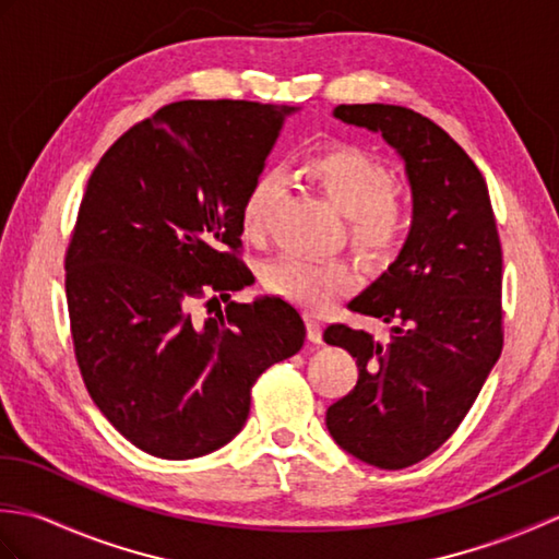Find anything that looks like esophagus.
<instances>
[{"label": "esophagus", "instance_id": "obj_1", "mask_svg": "<svg viewBox=\"0 0 559 559\" xmlns=\"http://www.w3.org/2000/svg\"><path fill=\"white\" fill-rule=\"evenodd\" d=\"M322 322H319L317 317H307V338H310L312 343H322Z\"/></svg>", "mask_w": 559, "mask_h": 559}]
</instances>
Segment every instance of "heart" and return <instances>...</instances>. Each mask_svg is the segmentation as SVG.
<instances>
[{"mask_svg": "<svg viewBox=\"0 0 559 559\" xmlns=\"http://www.w3.org/2000/svg\"><path fill=\"white\" fill-rule=\"evenodd\" d=\"M305 175L322 189L326 201L348 218V240L365 257L394 252L406 233V206L394 194V177L370 153L355 146L314 151L302 163ZM278 194L273 173H261L249 185L240 206V225L247 240H261ZM264 286L305 310L322 312L341 295L355 288V271L341 259L312 261L295 254L271 259L261 271Z\"/></svg>", "mask_w": 559, "mask_h": 559, "instance_id": "1", "label": "heart"}]
</instances>
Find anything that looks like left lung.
Instances as JSON below:
<instances>
[{
    "instance_id": "8db88e82",
    "label": "left lung",
    "mask_w": 559,
    "mask_h": 559,
    "mask_svg": "<svg viewBox=\"0 0 559 559\" xmlns=\"http://www.w3.org/2000/svg\"><path fill=\"white\" fill-rule=\"evenodd\" d=\"M341 122L382 134L403 160L413 221L394 264L350 310L391 324V341L324 331L358 362V384L326 411L334 442L399 471L454 435L502 353V247L488 185L442 127L384 103L338 105Z\"/></svg>"
}]
</instances>
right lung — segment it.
Returning a JSON list of instances; mask_svg holds the SVG:
<instances>
[{
	"label": "right lung",
	"mask_w": 559,
	"mask_h": 559,
	"mask_svg": "<svg viewBox=\"0 0 559 559\" xmlns=\"http://www.w3.org/2000/svg\"><path fill=\"white\" fill-rule=\"evenodd\" d=\"M293 112L247 100L165 105L91 175L64 261L76 362L100 413L151 456L197 459L228 444L259 374L302 348V317L276 295L195 314L204 294L228 301L254 283L235 254L240 206Z\"/></svg>",
	"instance_id": "obj_1"
}]
</instances>
